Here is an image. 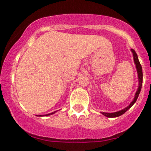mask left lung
<instances>
[{"mask_svg": "<svg viewBox=\"0 0 151 151\" xmlns=\"http://www.w3.org/2000/svg\"><path fill=\"white\" fill-rule=\"evenodd\" d=\"M131 50H132V52L134 64H135L136 69H137V72H138V82H139V83H138V90H137V91H136V93H135L134 100H133L130 104H129L127 107H125V109H123V110H119V111H118V112H115V113H101L103 115H104L105 116H106V117H110H110H118V116H119L122 115L123 113H125V112L127 111L129 109H130V108L132 106V105L136 102V101H137V99H138V95H139V94H140V91H141V90L142 82H143V73H142V67H141V63H140L139 60H138V55H137V54L135 53V51H134L133 49H132Z\"/></svg>", "mask_w": 151, "mask_h": 151, "instance_id": "8db88e82", "label": "left lung"}]
</instances>
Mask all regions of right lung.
I'll use <instances>...</instances> for the list:
<instances>
[{
	"label": "right lung",
	"instance_id": "right-lung-1",
	"mask_svg": "<svg viewBox=\"0 0 151 151\" xmlns=\"http://www.w3.org/2000/svg\"><path fill=\"white\" fill-rule=\"evenodd\" d=\"M56 113V111H54V113H49V114H46V115H37V116H50V115H51V114H54V113Z\"/></svg>",
	"mask_w": 151,
	"mask_h": 151
}]
</instances>
